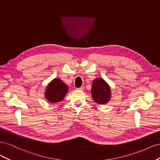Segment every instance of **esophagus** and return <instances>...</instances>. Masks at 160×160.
Returning <instances> with one entry per match:
<instances>
[{
  "instance_id": "34e87169",
  "label": "esophagus",
  "mask_w": 160,
  "mask_h": 160,
  "mask_svg": "<svg viewBox=\"0 0 160 160\" xmlns=\"http://www.w3.org/2000/svg\"><path fill=\"white\" fill-rule=\"evenodd\" d=\"M77 90H81V91H83L84 90V88L83 87H81V88H77Z\"/></svg>"
}]
</instances>
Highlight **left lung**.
<instances>
[{"label": "left lung", "mask_w": 160, "mask_h": 160, "mask_svg": "<svg viewBox=\"0 0 160 160\" xmlns=\"http://www.w3.org/2000/svg\"><path fill=\"white\" fill-rule=\"evenodd\" d=\"M91 96L95 102L103 105L108 103L111 99L109 85L102 78H96L93 81L91 88Z\"/></svg>", "instance_id": "1"}]
</instances>
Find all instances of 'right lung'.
<instances>
[{
    "label": "right lung",
    "mask_w": 160,
    "mask_h": 160,
    "mask_svg": "<svg viewBox=\"0 0 160 160\" xmlns=\"http://www.w3.org/2000/svg\"><path fill=\"white\" fill-rule=\"evenodd\" d=\"M68 89V86L60 79L55 78L47 87L45 93V98L51 103L60 102L65 98Z\"/></svg>",
    "instance_id": "1"
}]
</instances>
